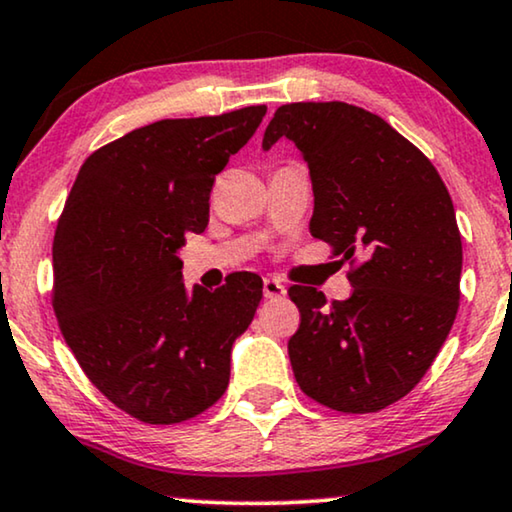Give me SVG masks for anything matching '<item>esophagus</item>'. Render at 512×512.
<instances>
[{
    "label": "esophagus",
    "instance_id": "esophagus-1",
    "mask_svg": "<svg viewBox=\"0 0 512 512\" xmlns=\"http://www.w3.org/2000/svg\"><path fill=\"white\" fill-rule=\"evenodd\" d=\"M263 293H265V298H282V296H286V286L282 284V279L265 277L263 279Z\"/></svg>",
    "mask_w": 512,
    "mask_h": 512
}]
</instances>
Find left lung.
<instances>
[{
	"mask_svg": "<svg viewBox=\"0 0 512 512\" xmlns=\"http://www.w3.org/2000/svg\"><path fill=\"white\" fill-rule=\"evenodd\" d=\"M291 139L314 191L310 233L349 261L347 300L293 284L289 340L298 387L338 412L366 415L422 380L459 310L461 235L431 160L384 118L347 102L275 111L263 149Z\"/></svg>",
	"mask_w": 512,
	"mask_h": 512,
	"instance_id": "8db88e82",
	"label": "left lung"
}]
</instances>
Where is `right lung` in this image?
<instances>
[{
  "label": "right lung",
  "instance_id": "right-lung-1",
  "mask_svg": "<svg viewBox=\"0 0 512 512\" xmlns=\"http://www.w3.org/2000/svg\"><path fill=\"white\" fill-rule=\"evenodd\" d=\"M265 104L165 118L81 165L53 237V310L88 380L144 424L186 422L219 401L230 349L263 298L235 272L219 289L181 282L177 251L209 221V193Z\"/></svg>",
  "mask_w": 512,
  "mask_h": 512
}]
</instances>
